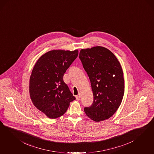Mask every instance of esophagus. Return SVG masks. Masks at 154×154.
Masks as SVG:
<instances>
[{"label": "esophagus", "instance_id": "esophagus-1", "mask_svg": "<svg viewBox=\"0 0 154 154\" xmlns=\"http://www.w3.org/2000/svg\"><path fill=\"white\" fill-rule=\"evenodd\" d=\"M76 99L77 100H78V101H79L81 99V95H80V94H78V95H77V96H76Z\"/></svg>", "mask_w": 154, "mask_h": 154}]
</instances>
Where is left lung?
<instances>
[{"mask_svg":"<svg viewBox=\"0 0 154 154\" xmlns=\"http://www.w3.org/2000/svg\"><path fill=\"white\" fill-rule=\"evenodd\" d=\"M79 57L94 94V102L85 107V113L95 122L108 119L119 108L124 94V74L119 61L102 46L82 49Z\"/></svg>","mask_w":154,"mask_h":154,"instance_id":"1","label":"left lung"}]
</instances>
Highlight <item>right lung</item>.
I'll list each match as a JSON object with an SVG mask.
<instances>
[{
	"mask_svg": "<svg viewBox=\"0 0 154 154\" xmlns=\"http://www.w3.org/2000/svg\"><path fill=\"white\" fill-rule=\"evenodd\" d=\"M78 55V50H51L40 57L32 71L30 99L35 106L50 119L63 115L69 103L76 99L63 78Z\"/></svg>",
	"mask_w": 154,
	"mask_h": 154,
	"instance_id": "right-lung-1",
	"label": "right lung"
}]
</instances>
